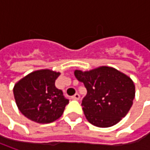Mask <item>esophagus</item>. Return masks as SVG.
I'll list each match as a JSON object with an SVG mask.
<instances>
[{"label": "esophagus", "instance_id": "esophagus-1", "mask_svg": "<svg viewBox=\"0 0 150 150\" xmlns=\"http://www.w3.org/2000/svg\"><path fill=\"white\" fill-rule=\"evenodd\" d=\"M79 98H80V96H79L78 93H76V94L72 96V99H73V100H78Z\"/></svg>", "mask_w": 150, "mask_h": 150}]
</instances>
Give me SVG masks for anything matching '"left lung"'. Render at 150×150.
Segmentation results:
<instances>
[{"label":"left lung","mask_w":150,"mask_h":150,"mask_svg":"<svg viewBox=\"0 0 150 150\" xmlns=\"http://www.w3.org/2000/svg\"><path fill=\"white\" fill-rule=\"evenodd\" d=\"M74 75L88 91L82 106L90 124L111 127L129 112L135 96V86L129 77L106 66L86 72L75 70Z\"/></svg>","instance_id":"obj_1"}]
</instances>
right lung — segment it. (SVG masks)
<instances>
[{
    "label": "right lung",
    "instance_id": "1",
    "mask_svg": "<svg viewBox=\"0 0 150 150\" xmlns=\"http://www.w3.org/2000/svg\"><path fill=\"white\" fill-rule=\"evenodd\" d=\"M59 75L49 69L38 70L15 84L16 103L25 117L36 123L49 124L62 115L69 100L55 86Z\"/></svg>",
    "mask_w": 150,
    "mask_h": 150
}]
</instances>
